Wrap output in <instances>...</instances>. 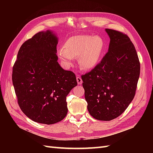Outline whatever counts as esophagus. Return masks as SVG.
Segmentation results:
<instances>
[{
	"instance_id": "obj_1",
	"label": "esophagus",
	"mask_w": 153,
	"mask_h": 153,
	"mask_svg": "<svg viewBox=\"0 0 153 153\" xmlns=\"http://www.w3.org/2000/svg\"><path fill=\"white\" fill-rule=\"evenodd\" d=\"M76 79H77V81L78 84H81L82 83V80L81 77H80L79 75H77Z\"/></svg>"
}]
</instances>
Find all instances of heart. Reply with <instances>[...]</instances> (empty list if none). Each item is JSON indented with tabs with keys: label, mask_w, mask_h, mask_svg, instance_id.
<instances>
[{
	"label": "heart",
	"mask_w": 153,
	"mask_h": 153,
	"mask_svg": "<svg viewBox=\"0 0 153 153\" xmlns=\"http://www.w3.org/2000/svg\"><path fill=\"white\" fill-rule=\"evenodd\" d=\"M103 48L104 43L100 36H73L66 40L58 53L66 66H70L74 58L79 57L81 67L84 70H91L98 64Z\"/></svg>",
	"instance_id": "b5f03b06"
}]
</instances>
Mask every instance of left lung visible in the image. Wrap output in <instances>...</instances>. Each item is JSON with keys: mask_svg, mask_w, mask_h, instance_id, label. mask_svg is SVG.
<instances>
[{"mask_svg": "<svg viewBox=\"0 0 153 153\" xmlns=\"http://www.w3.org/2000/svg\"><path fill=\"white\" fill-rule=\"evenodd\" d=\"M108 51L91 72L82 75L87 109L94 118L110 121L120 116L133 100L140 74L134 46L126 35L105 29Z\"/></svg>", "mask_w": 153, "mask_h": 153, "instance_id": "left-lung-1", "label": "left lung"}]
</instances>
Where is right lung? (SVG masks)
<instances>
[{
    "label": "right lung",
    "mask_w": 153,
    "mask_h": 153,
    "mask_svg": "<svg viewBox=\"0 0 153 153\" xmlns=\"http://www.w3.org/2000/svg\"><path fill=\"white\" fill-rule=\"evenodd\" d=\"M58 38L50 30L24 42L12 72V82L22 111L33 121L58 123L68 113L66 97L77 85L76 75L58 62Z\"/></svg>",
    "instance_id": "1"
}]
</instances>
